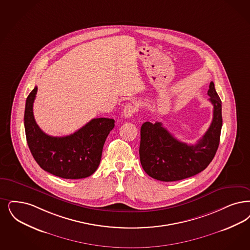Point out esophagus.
<instances>
[{"instance_id":"esophagus-1","label":"esophagus","mask_w":250,"mask_h":250,"mask_svg":"<svg viewBox=\"0 0 250 250\" xmlns=\"http://www.w3.org/2000/svg\"><path fill=\"white\" fill-rule=\"evenodd\" d=\"M138 111V106L135 103H128L125 106L124 109V116L125 118L132 117Z\"/></svg>"}]
</instances>
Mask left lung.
<instances>
[{
	"mask_svg": "<svg viewBox=\"0 0 250 250\" xmlns=\"http://www.w3.org/2000/svg\"><path fill=\"white\" fill-rule=\"evenodd\" d=\"M213 105L209 128L194 145L175 139L162 123L145 122L140 128V158L142 168L155 180L176 181L206 169L213 160L222 126L221 100L211 82L208 91Z\"/></svg>",
	"mask_w": 250,
	"mask_h": 250,
	"instance_id": "left-lung-1",
	"label": "left lung"
}]
</instances>
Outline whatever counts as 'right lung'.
I'll return each mask as SVG.
<instances>
[{
    "mask_svg": "<svg viewBox=\"0 0 250 250\" xmlns=\"http://www.w3.org/2000/svg\"><path fill=\"white\" fill-rule=\"evenodd\" d=\"M34 87L26 100L24 125L30 152L44 171L68 180L84 179L100 166L102 149L114 120L95 118L66 137H52L41 130L33 116Z\"/></svg>",
    "mask_w": 250,
    "mask_h": 250,
    "instance_id": "obj_1",
    "label": "right lung"
}]
</instances>
